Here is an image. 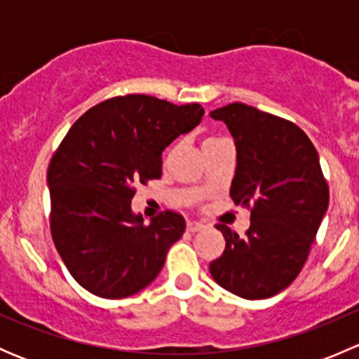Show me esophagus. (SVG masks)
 <instances>
[{
  "instance_id": "esophagus-1",
  "label": "esophagus",
  "mask_w": 359,
  "mask_h": 359,
  "mask_svg": "<svg viewBox=\"0 0 359 359\" xmlns=\"http://www.w3.org/2000/svg\"><path fill=\"white\" fill-rule=\"evenodd\" d=\"M201 229H205V224L196 222V220H189V222H187V231H191V233H196V231Z\"/></svg>"
}]
</instances>
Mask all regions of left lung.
I'll list each match as a JSON object with an SVG mask.
<instances>
[{
    "mask_svg": "<svg viewBox=\"0 0 359 359\" xmlns=\"http://www.w3.org/2000/svg\"><path fill=\"white\" fill-rule=\"evenodd\" d=\"M236 146L231 198L250 208L243 238L219 224L226 250L210 262L213 280L243 299H267L306 264L328 208V184L309 137L288 119L234 102L210 112Z\"/></svg>",
    "mask_w": 359,
    "mask_h": 359,
    "instance_id": "1",
    "label": "left lung"
}]
</instances>
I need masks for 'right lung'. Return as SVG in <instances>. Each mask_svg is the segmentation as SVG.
<instances>
[{"instance_id":"obj_1","label":"right lung","mask_w":359,"mask_h":359,"mask_svg":"<svg viewBox=\"0 0 359 359\" xmlns=\"http://www.w3.org/2000/svg\"><path fill=\"white\" fill-rule=\"evenodd\" d=\"M200 104L151 95L112 97L88 109L48 165L50 231L60 259L85 290L125 299L146 288L186 231L165 210L144 224L132 212L135 184L161 177V153L200 125Z\"/></svg>"}]
</instances>
